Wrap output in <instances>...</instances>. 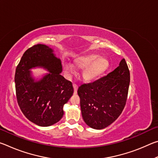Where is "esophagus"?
Returning a JSON list of instances; mask_svg holds the SVG:
<instances>
[{
  "label": "esophagus",
  "mask_w": 158,
  "mask_h": 158,
  "mask_svg": "<svg viewBox=\"0 0 158 158\" xmlns=\"http://www.w3.org/2000/svg\"><path fill=\"white\" fill-rule=\"evenodd\" d=\"M73 87H74V93H77V89H78V85H77L76 84H73Z\"/></svg>",
  "instance_id": "esophagus-1"
}]
</instances>
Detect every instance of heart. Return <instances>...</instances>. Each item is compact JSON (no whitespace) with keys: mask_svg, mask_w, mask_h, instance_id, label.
Masks as SVG:
<instances>
[{"mask_svg":"<svg viewBox=\"0 0 158 158\" xmlns=\"http://www.w3.org/2000/svg\"><path fill=\"white\" fill-rule=\"evenodd\" d=\"M77 68L84 69L83 72V78L86 81H92L100 76L106 70L109 62L106 58H100V56L90 54L76 58L74 61ZM67 73L73 74L74 68L70 64H66L64 67Z\"/></svg>","mask_w":158,"mask_h":158,"instance_id":"obj_1","label":"heart"}]
</instances>
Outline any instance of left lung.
<instances>
[{
    "instance_id": "8db88e82",
    "label": "left lung",
    "mask_w": 158,
    "mask_h": 158,
    "mask_svg": "<svg viewBox=\"0 0 158 158\" xmlns=\"http://www.w3.org/2000/svg\"><path fill=\"white\" fill-rule=\"evenodd\" d=\"M130 81V70L123 58L107 75L80 85L77 93L85 123L101 130L116 121L126 104Z\"/></svg>"
}]
</instances>
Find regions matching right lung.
Here are the masks:
<instances>
[{
  "label": "right lung",
  "instance_id": "add662e5",
  "mask_svg": "<svg viewBox=\"0 0 158 158\" xmlns=\"http://www.w3.org/2000/svg\"><path fill=\"white\" fill-rule=\"evenodd\" d=\"M42 66L50 72L35 82L29 69ZM61 61L44 44H36L23 53L16 68L15 81L18 105L29 121L39 126L56 123L63 116V105L73 95L71 81L61 75Z\"/></svg>",
  "mask_w": 158,
  "mask_h": 158
}]
</instances>
